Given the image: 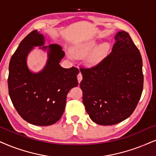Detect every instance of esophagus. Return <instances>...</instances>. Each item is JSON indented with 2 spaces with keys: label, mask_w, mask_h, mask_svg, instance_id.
Returning <instances> with one entry per match:
<instances>
[{
  "label": "esophagus",
  "mask_w": 156,
  "mask_h": 156,
  "mask_svg": "<svg viewBox=\"0 0 156 156\" xmlns=\"http://www.w3.org/2000/svg\"><path fill=\"white\" fill-rule=\"evenodd\" d=\"M77 80H78V82L79 83H80V82L82 81V74L81 73H79L78 75H77Z\"/></svg>",
  "instance_id": "esophagus-1"
}]
</instances>
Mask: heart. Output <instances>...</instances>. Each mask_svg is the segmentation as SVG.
Instances as JSON below:
<instances>
[{
    "mask_svg": "<svg viewBox=\"0 0 156 156\" xmlns=\"http://www.w3.org/2000/svg\"><path fill=\"white\" fill-rule=\"evenodd\" d=\"M95 46V43L93 42H88V43H82L81 45L76 46L72 49V55L69 54V58L72 59L73 56L79 58L85 57L86 55L90 54L92 51H93L94 48ZM109 50V44L108 43H103L98 46L94 50L93 53L90 54L87 58V64L90 66H94L97 65L102 59L107 55L108 52Z\"/></svg>",
    "mask_w": 156,
    "mask_h": 156,
    "instance_id": "b5f03b06",
    "label": "heart"
}]
</instances>
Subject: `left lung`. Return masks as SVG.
Segmentation results:
<instances>
[{
  "label": "left lung",
  "mask_w": 156,
  "mask_h": 156,
  "mask_svg": "<svg viewBox=\"0 0 156 156\" xmlns=\"http://www.w3.org/2000/svg\"><path fill=\"white\" fill-rule=\"evenodd\" d=\"M108 55L91 69H80L82 101L90 118L100 125H113L131 116L143 89V60L129 34L115 35Z\"/></svg>",
  "instance_id": "1"
}]
</instances>
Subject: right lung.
<instances>
[{"label": "right lung", "instance_id": "obj_1", "mask_svg": "<svg viewBox=\"0 0 156 156\" xmlns=\"http://www.w3.org/2000/svg\"><path fill=\"white\" fill-rule=\"evenodd\" d=\"M45 42L37 30L30 32L11 57L8 78L13 106L23 119L37 126L53 124L61 119L67 94L78 85L76 76L80 72L75 67H61L59 63L65 55L62 48L57 44L45 46ZM34 47L48 53L45 67L37 73H32L26 63L27 55Z\"/></svg>", "mask_w": 156, "mask_h": 156}]
</instances>
